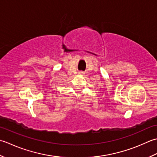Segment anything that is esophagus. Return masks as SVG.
Wrapping results in <instances>:
<instances>
[{
	"mask_svg": "<svg viewBox=\"0 0 157 157\" xmlns=\"http://www.w3.org/2000/svg\"><path fill=\"white\" fill-rule=\"evenodd\" d=\"M79 74L82 75V74H83V72H79Z\"/></svg>",
	"mask_w": 157,
	"mask_h": 157,
	"instance_id": "obj_1",
	"label": "esophagus"
}]
</instances>
